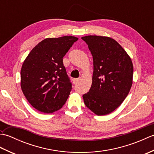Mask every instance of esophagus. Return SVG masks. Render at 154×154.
I'll return each instance as SVG.
<instances>
[{
  "instance_id": "esophagus-1",
  "label": "esophagus",
  "mask_w": 154,
  "mask_h": 154,
  "mask_svg": "<svg viewBox=\"0 0 154 154\" xmlns=\"http://www.w3.org/2000/svg\"><path fill=\"white\" fill-rule=\"evenodd\" d=\"M79 81V78H76V79H73V82L74 83H77Z\"/></svg>"
}]
</instances>
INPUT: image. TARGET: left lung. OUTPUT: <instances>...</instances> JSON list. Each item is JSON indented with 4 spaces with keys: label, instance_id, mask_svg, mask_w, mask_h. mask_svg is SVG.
<instances>
[{
    "label": "left lung",
    "instance_id": "8db88e82",
    "mask_svg": "<svg viewBox=\"0 0 154 154\" xmlns=\"http://www.w3.org/2000/svg\"><path fill=\"white\" fill-rule=\"evenodd\" d=\"M93 55L91 89L84 94L85 104L98 116L116 109L128 94L133 79L131 58L114 39L87 35L81 38Z\"/></svg>",
    "mask_w": 154,
    "mask_h": 154
}]
</instances>
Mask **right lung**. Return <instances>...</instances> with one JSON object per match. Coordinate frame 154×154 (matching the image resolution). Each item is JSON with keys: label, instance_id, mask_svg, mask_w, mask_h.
<instances>
[{"label": "right lung", "instance_id": "1", "mask_svg": "<svg viewBox=\"0 0 154 154\" xmlns=\"http://www.w3.org/2000/svg\"><path fill=\"white\" fill-rule=\"evenodd\" d=\"M78 38L71 35L44 39L32 49L22 64L21 88L31 105L44 113L60 110L72 84L63 57Z\"/></svg>", "mask_w": 154, "mask_h": 154}]
</instances>
